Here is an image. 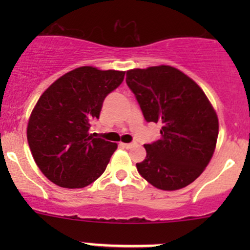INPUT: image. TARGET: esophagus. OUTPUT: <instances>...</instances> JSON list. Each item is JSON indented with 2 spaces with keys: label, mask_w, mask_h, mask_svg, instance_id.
<instances>
[{
  "label": "esophagus",
  "mask_w": 250,
  "mask_h": 250,
  "mask_svg": "<svg viewBox=\"0 0 250 250\" xmlns=\"http://www.w3.org/2000/svg\"><path fill=\"white\" fill-rule=\"evenodd\" d=\"M121 145H122L123 147H125V148H132V147H134V146H135V143H127V144L122 143Z\"/></svg>",
  "instance_id": "esophagus-1"
}]
</instances>
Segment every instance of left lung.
I'll use <instances>...</instances> for the list:
<instances>
[{"label": "left lung", "mask_w": 250, "mask_h": 250, "mask_svg": "<svg viewBox=\"0 0 250 250\" xmlns=\"http://www.w3.org/2000/svg\"><path fill=\"white\" fill-rule=\"evenodd\" d=\"M146 122L160 123L161 139L145 144L138 172L155 188L190 185L208 166L219 133L216 112L200 85L168 65L134 69L125 77Z\"/></svg>", "instance_id": "obj_1"}]
</instances>
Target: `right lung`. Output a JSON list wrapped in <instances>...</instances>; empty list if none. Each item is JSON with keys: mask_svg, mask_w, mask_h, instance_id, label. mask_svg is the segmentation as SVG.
Instances as JSON below:
<instances>
[{"mask_svg": "<svg viewBox=\"0 0 250 250\" xmlns=\"http://www.w3.org/2000/svg\"><path fill=\"white\" fill-rule=\"evenodd\" d=\"M123 78V71L77 67L40 97L27 125V143L36 165L55 185L84 188L105 172L117 144L89 130Z\"/></svg>", "mask_w": 250, "mask_h": 250, "instance_id": "add662e5", "label": "right lung"}]
</instances>
